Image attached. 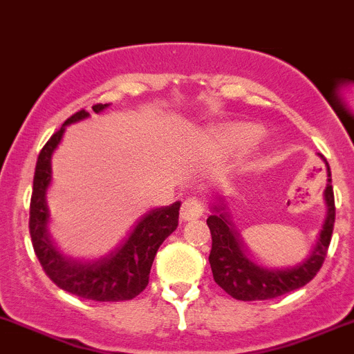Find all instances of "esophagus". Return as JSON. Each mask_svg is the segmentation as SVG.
I'll return each instance as SVG.
<instances>
[{"label": "esophagus", "mask_w": 354, "mask_h": 354, "mask_svg": "<svg viewBox=\"0 0 354 354\" xmlns=\"http://www.w3.org/2000/svg\"><path fill=\"white\" fill-rule=\"evenodd\" d=\"M204 213V206L199 199L196 198H189L182 203L180 207V218L184 221H192V220H198L201 218Z\"/></svg>", "instance_id": "34e87169"}]
</instances>
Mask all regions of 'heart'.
<instances>
[{
  "label": "heart",
  "instance_id": "1",
  "mask_svg": "<svg viewBox=\"0 0 354 354\" xmlns=\"http://www.w3.org/2000/svg\"><path fill=\"white\" fill-rule=\"evenodd\" d=\"M259 136H261V129H259L256 124L235 122L228 124V126H225L220 131L218 141H220V145L225 150L235 151L256 141Z\"/></svg>",
  "mask_w": 354,
  "mask_h": 354
}]
</instances>
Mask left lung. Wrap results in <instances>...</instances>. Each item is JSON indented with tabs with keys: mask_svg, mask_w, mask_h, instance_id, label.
Here are the masks:
<instances>
[{
	"mask_svg": "<svg viewBox=\"0 0 354 354\" xmlns=\"http://www.w3.org/2000/svg\"><path fill=\"white\" fill-rule=\"evenodd\" d=\"M327 177H329L327 187L324 191V199H326L327 206L326 221H324L322 230L319 233V239L313 245L310 256L293 268L269 269L254 262L249 257L247 247L243 245L242 236L233 227L230 214L225 211L223 201L220 199V204H213L211 207L213 214L207 218L206 223L209 227L211 239H213L209 264L216 285L223 288L236 300L254 301L281 297V295L298 290L312 281L324 264L330 236H333L334 220H336L329 165H327Z\"/></svg>",
	"mask_w": 354,
	"mask_h": 354,
	"instance_id": "obj_1",
	"label": "left lung"
}]
</instances>
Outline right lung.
<instances>
[{
    "label": "right lung",
    "mask_w": 354,
    "mask_h": 354,
    "mask_svg": "<svg viewBox=\"0 0 354 354\" xmlns=\"http://www.w3.org/2000/svg\"><path fill=\"white\" fill-rule=\"evenodd\" d=\"M107 107L109 104H97L92 109L98 114ZM88 115L86 111L73 114L61 126V129L50 136V140L44 145L42 151L39 153L30 199V221H28L32 245L44 272L61 290L95 301L133 300L148 285L153 259L158 247L177 228L180 203L177 201L170 206L148 211L138 220L127 239L118 249L97 261H73L63 256L47 232L49 207H47L46 194L53 177L50 158L63 140L66 126L83 121Z\"/></svg>",
    "instance_id": "1"
}]
</instances>
